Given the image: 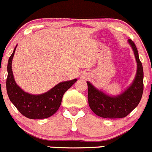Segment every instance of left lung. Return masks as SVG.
<instances>
[{
	"label": "left lung",
	"mask_w": 152,
	"mask_h": 152,
	"mask_svg": "<svg viewBox=\"0 0 152 152\" xmlns=\"http://www.w3.org/2000/svg\"><path fill=\"white\" fill-rule=\"evenodd\" d=\"M134 52L137 62V73L133 84L124 93L111 97L99 92L87 82L88 86V102L90 108L96 115L104 118H125L139 105L143 93V68L137 48L132 40H128Z\"/></svg>",
	"instance_id": "1"
}]
</instances>
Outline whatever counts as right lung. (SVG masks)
I'll list each match as a JSON object with an SVG mask.
<instances>
[{
    "mask_svg": "<svg viewBox=\"0 0 152 152\" xmlns=\"http://www.w3.org/2000/svg\"><path fill=\"white\" fill-rule=\"evenodd\" d=\"M16 47L10 56L7 65V92L10 100L18 111L30 119H43L52 116L59 109L64 93L69 90L77 79L59 83L50 91L41 95H31L16 85L12 71V59Z\"/></svg>",
    "mask_w": 152,
    "mask_h": 152,
    "instance_id": "right-lung-1",
    "label": "right lung"
}]
</instances>
